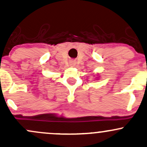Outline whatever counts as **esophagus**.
Segmentation results:
<instances>
[{
	"label": "esophagus",
	"instance_id": "34e87169",
	"mask_svg": "<svg viewBox=\"0 0 147 147\" xmlns=\"http://www.w3.org/2000/svg\"><path fill=\"white\" fill-rule=\"evenodd\" d=\"M70 65H75V63H74V62H70Z\"/></svg>",
	"mask_w": 147,
	"mask_h": 147
}]
</instances>
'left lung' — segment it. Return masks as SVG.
Listing matches in <instances>:
<instances>
[{
  "label": "left lung",
  "mask_w": 147,
  "mask_h": 147,
  "mask_svg": "<svg viewBox=\"0 0 147 147\" xmlns=\"http://www.w3.org/2000/svg\"><path fill=\"white\" fill-rule=\"evenodd\" d=\"M96 78H97V79H98V78H99V77H96Z\"/></svg>",
  "instance_id": "8db88e82"
}]
</instances>
